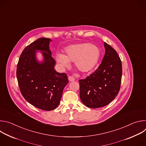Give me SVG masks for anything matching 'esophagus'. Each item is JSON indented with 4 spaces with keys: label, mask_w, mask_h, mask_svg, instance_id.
Instances as JSON below:
<instances>
[{
    "label": "esophagus",
    "mask_w": 146,
    "mask_h": 146,
    "mask_svg": "<svg viewBox=\"0 0 146 146\" xmlns=\"http://www.w3.org/2000/svg\"><path fill=\"white\" fill-rule=\"evenodd\" d=\"M68 80H69V81L70 82L74 81L75 80V79H74L73 77H71V76H69V77H68Z\"/></svg>",
    "instance_id": "obj_1"
}]
</instances>
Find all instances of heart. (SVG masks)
Segmentation results:
<instances>
[{
	"label": "heart",
	"instance_id": "1",
	"mask_svg": "<svg viewBox=\"0 0 146 146\" xmlns=\"http://www.w3.org/2000/svg\"><path fill=\"white\" fill-rule=\"evenodd\" d=\"M100 50L97 46L90 43L70 45L65 49V55L56 54L57 63L63 68L69 67L70 62H74L77 69L82 73L92 70L98 64Z\"/></svg>",
	"mask_w": 146,
	"mask_h": 146
}]
</instances>
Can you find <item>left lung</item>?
Instances as JSON below:
<instances>
[{"label": "left lung", "instance_id": "obj_1", "mask_svg": "<svg viewBox=\"0 0 146 146\" xmlns=\"http://www.w3.org/2000/svg\"><path fill=\"white\" fill-rule=\"evenodd\" d=\"M105 54L101 64L92 74L79 80L80 97L90 108L104 107L118 95L122 77L121 59L110 46L104 43Z\"/></svg>", "mask_w": 146, "mask_h": 146}]
</instances>
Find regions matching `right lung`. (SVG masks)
<instances>
[{"instance_id": "add662e5", "label": "right lung", "mask_w": 146, "mask_h": 146, "mask_svg": "<svg viewBox=\"0 0 146 146\" xmlns=\"http://www.w3.org/2000/svg\"><path fill=\"white\" fill-rule=\"evenodd\" d=\"M48 38H39L28 46L21 55L17 68L19 90L24 98L32 105L50 111L56 109L62 93L68 83L65 73L54 69L55 61L51 56ZM40 52L42 59L38 60Z\"/></svg>"}]
</instances>
